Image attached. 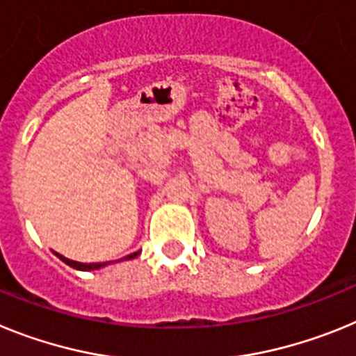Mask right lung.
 <instances>
[{"instance_id": "1", "label": "right lung", "mask_w": 356, "mask_h": 356, "mask_svg": "<svg viewBox=\"0 0 356 356\" xmlns=\"http://www.w3.org/2000/svg\"><path fill=\"white\" fill-rule=\"evenodd\" d=\"M55 254H57V252H55ZM138 254H140V252L129 254L125 259H132V258H136V256H138ZM57 256L60 259H63L64 264L70 265V267H73V268H76V270H95V268H100V267H104V265H107V264H79V261L67 259V258H64V256H60V254H57Z\"/></svg>"}]
</instances>
